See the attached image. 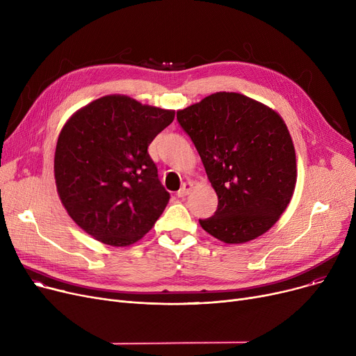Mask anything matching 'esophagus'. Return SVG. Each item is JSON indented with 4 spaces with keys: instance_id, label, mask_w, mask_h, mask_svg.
Returning a JSON list of instances; mask_svg holds the SVG:
<instances>
[{
    "instance_id": "1",
    "label": "esophagus",
    "mask_w": 356,
    "mask_h": 356,
    "mask_svg": "<svg viewBox=\"0 0 356 356\" xmlns=\"http://www.w3.org/2000/svg\"><path fill=\"white\" fill-rule=\"evenodd\" d=\"M192 189H193V183H191V181H186V183H183V184H181V188H180V189H179V192H177V196H179V197L188 196V195L192 192Z\"/></svg>"
}]
</instances>
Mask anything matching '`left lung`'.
<instances>
[{"mask_svg":"<svg viewBox=\"0 0 356 356\" xmlns=\"http://www.w3.org/2000/svg\"><path fill=\"white\" fill-rule=\"evenodd\" d=\"M218 195L213 216L200 227L227 244L267 232L289 207L297 168L283 118L235 92H216L177 111Z\"/></svg>","mask_w":356,"mask_h":356,"instance_id":"1","label":"left lung"}]
</instances>
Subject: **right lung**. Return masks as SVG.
Returning <instances> with one entry per match:
<instances>
[{
    "label": "right lung",
    "mask_w": 356,
    "mask_h": 356,
    "mask_svg": "<svg viewBox=\"0 0 356 356\" xmlns=\"http://www.w3.org/2000/svg\"><path fill=\"white\" fill-rule=\"evenodd\" d=\"M173 120L175 111L125 95L102 97L67 120L56 144V188L86 234L127 247L153 228L170 193L147 148Z\"/></svg>",
    "instance_id": "add662e5"
}]
</instances>
